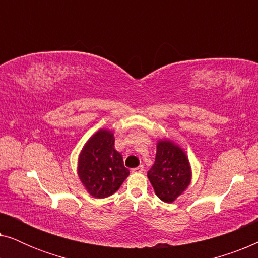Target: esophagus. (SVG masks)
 Here are the masks:
<instances>
[{"instance_id": "1", "label": "esophagus", "mask_w": 258, "mask_h": 258, "mask_svg": "<svg viewBox=\"0 0 258 258\" xmlns=\"http://www.w3.org/2000/svg\"><path fill=\"white\" fill-rule=\"evenodd\" d=\"M143 170H144L143 165H140V167L132 169V172H134V174H139V172H143Z\"/></svg>"}]
</instances>
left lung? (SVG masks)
<instances>
[{
    "instance_id": "obj_1",
    "label": "left lung",
    "mask_w": 258,
    "mask_h": 258,
    "mask_svg": "<svg viewBox=\"0 0 258 258\" xmlns=\"http://www.w3.org/2000/svg\"><path fill=\"white\" fill-rule=\"evenodd\" d=\"M155 163L148 178L158 199L172 203L191 183V165L183 148L170 139H161L156 144Z\"/></svg>"
}]
</instances>
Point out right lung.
I'll list each match as a JSON object with an SVG mask.
<instances>
[{"mask_svg":"<svg viewBox=\"0 0 258 258\" xmlns=\"http://www.w3.org/2000/svg\"><path fill=\"white\" fill-rule=\"evenodd\" d=\"M77 175L87 192L95 199L112 195L125 181L129 170L115 149V136L110 129H98L84 143L77 161Z\"/></svg>","mask_w":258,"mask_h":258,"instance_id":"1","label":"right lung"}]
</instances>
